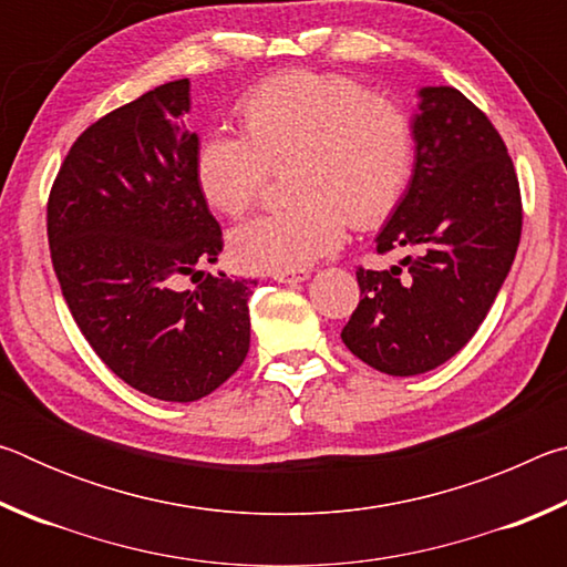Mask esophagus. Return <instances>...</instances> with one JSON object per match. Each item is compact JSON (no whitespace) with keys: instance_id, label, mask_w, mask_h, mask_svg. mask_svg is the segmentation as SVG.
<instances>
[{"instance_id":"34e87169","label":"esophagus","mask_w":567,"mask_h":567,"mask_svg":"<svg viewBox=\"0 0 567 567\" xmlns=\"http://www.w3.org/2000/svg\"><path fill=\"white\" fill-rule=\"evenodd\" d=\"M272 277L277 282H285V285H297V282H305L307 277H310V270H287V272H272Z\"/></svg>"}]
</instances>
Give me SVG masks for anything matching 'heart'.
Here are the masks:
<instances>
[{
    "label": "heart",
    "mask_w": 567,
    "mask_h": 567,
    "mask_svg": "<svg viewBox=\"0 0 567 567\" xmlns=\"http://www.w3.org/2000/svg\"><path fill=\"white\" fill-rule=\"evenodd\" d=\"M243 134L213 130L199 140L195 179L217 213L243 217L270 169H292V199L229 235L239 267L305 270L342 245L348 219L380 227L405 197L415 165V130L398 104L375 100L350 76L290 72L245 94Z\"/></svg>",
    "instance_id": "obj_1"
}]
</instances>
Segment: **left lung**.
<instances>
[{
	"label": "left lung",
	"mask_w": 567,
	"mask_h": 567,
	"mask_svg": "<svg viewBox=\"0 0 567 567\" xmlns=\"http://www.w3.org/2000/svg\"><path fill=\"white\" fill-rule=\"evenodd\" d=\"M412 114L415 165L405 197L375 237L408 249L390 270H358L348 350L385 375L435 370L491 312L520 243L513 159L491 120L455 87H422Z\"/></svg>",
	"instance_id": "obj_1"
}]
</instances>
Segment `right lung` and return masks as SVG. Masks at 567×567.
I'll list each match as a JSON object with an SVG mask.
<instances>
[{
  "mask_svg": "<svg viewBox=\"0 0 567 567\" xmlns=\"http://www.w3.org/2000/svg\"><path fill=\"white\" fill-rule=\"evenodd\" d=\"M189 80L159 84L80 134L47 205L52 265L102 362L150 398L195 402L249 350L255 280L209 275L223 229L195 179ZM192 276L195 291L181 287Z\"/></svg>",
  "mask_w": 567,
  "mask_h": 567,
  "instance_id": "add662e5",
  "label": "right lung"
}]
</instances>
